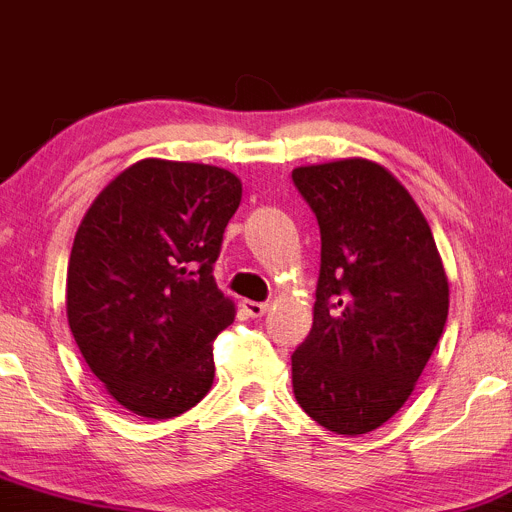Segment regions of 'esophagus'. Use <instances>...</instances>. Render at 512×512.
<instances>
[{"instance_id":"34e87169","label":"esophagus","mask_w":512,"mask_h":512,"mask_svg":"<svg viewBox=\"0 0 512 512\" xmlns=\"http://www.w3.org/2000/svg\"><path fill=\"white\" fill-rule=\"evenodd\" d=\"M243 310L250 317H262L269 310V303H257V301H243Z\"/></svg>"}]
</instances>
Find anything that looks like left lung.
Listing matches in <instances>:
<instances>
[{
  "instance_id": "obj_1",
  "label": "left lung",
  "mask_w": 512,
  "mask_h": 512,
  "mask_svg": "<svg viewBox=\"0 0 512 512\" xmlns=\"http://www.w3.org/2000/svg\"><path fill=\"white\" fill-rule=\"evenodd\" d=\"M320 226L313 330L293 351V395L339 436L402 409L448 320L431 226L390 170L342 158L291 173Z\"/></svg>"
}]
</instances>
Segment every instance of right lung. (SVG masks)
I'll list each match as a JSON object with an SVG mask.
<instances>
[{"label":"right lung","instance_id":"obj_1","mask_svg":"<svg viewBox=\"0 0 512 512\" xmlns=\"http://www.w3.org/2000/svg\"><path fill=\"white\" fill-rule=\"evenodd\" d=\"M240 197L231 170L144 158L93 199L76 231L69 330L132 414L173 419L211 390V344L236 317L211 272Z\"/></svg>","mask_w":512,"mask_h":512}]
</instances>
